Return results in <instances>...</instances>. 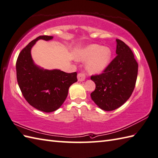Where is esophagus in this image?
Instances as JSON below:
<instances>
[{
  "label": "esophagus",
  "instance_id": "1",
  "mask_svg": "<svg viewBox=\"0 0 158 158\" xmlns=\"http://www.w3.org/2000/svg\"><path fill=\"white\" fill-rule=\"evenodd\" d=\"M85 78H86V76L85 73H78V75H77V79H78L79 81H84Z\"/></svg>",
  "mask_w": 158,
  "mask_h": 158
}]
</instances>
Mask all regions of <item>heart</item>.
Returning a JSON list of instances; mask_svg holds the SVG:
<instances>
[{"label": "heart", "instance_id": "obj_1", "mask_svg": "<svg viewBox=\"0 0 158 158\" xmlns=\"http://www.w3.org/2000/svg\"><path fill=\"white\" fill-rule=\"evenodd\" d=\"M112 52L109 48L92 44L87 47L79 56V60L88 61L86 69L90 73H98L105 70L110 63Z\"/></svg>", "mask_w": 158, "mask_h": 158}]
</instances>
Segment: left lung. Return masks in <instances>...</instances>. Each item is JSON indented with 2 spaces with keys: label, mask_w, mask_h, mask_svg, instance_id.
Returning <instances> with one entry per match:
<instances>
[{
  "label": "left lung",
  "mask_w": 158,
  "mask_h": 158,
  "mask_svg": "<svg viewBox=\"0 0 158 158\" xmlns=\"http://www.w3.org/2000/svg\"><path fill=\"white\" fill-rule=\"evenodd\" d=\"M117 56L99 75L91 76L96 89L92 100L104 110H113L123 105L135 89L139 64L132 50L116 39Z\"/></svg>",
  "instance_id": "obj_1"
}]
</instances>
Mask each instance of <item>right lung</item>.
<instances>
[{
    "mask_svg": "<svg viewBox=\"0 0 158 158\" xmlns=\"http://www.w3.org/2000/svg\"><path fill=\"white\" fill-rule=\"evenodd\" d=\"M52 39V36H38L22 50L16 62L17 80L23 96L32 106L45 113L59 109L68 96L69 87L77 81L76 72L43 70L33 62L32 47L39 39Z\"/></svg>",
    "mask_w": 158,
    "mask_h": 158,
    "instance_id": "right-lung-1",
    "label": "right lung"
}]
</instances>
